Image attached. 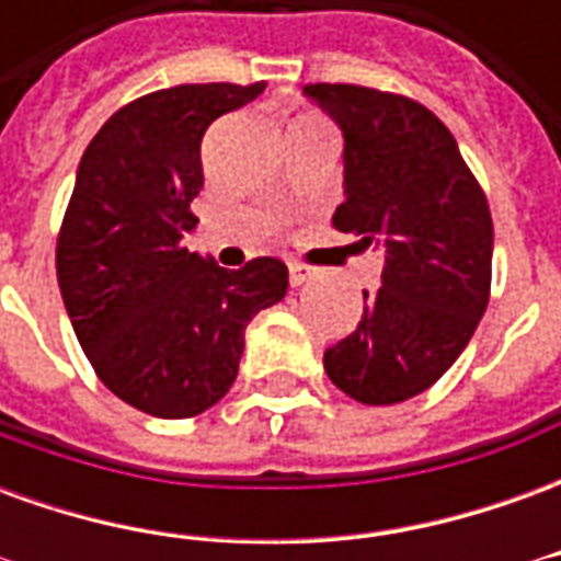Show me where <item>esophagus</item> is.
<instances>
[{
    "instance_id": "obj_1",
    "label": "esophagus",
    "mask_w": 561,
    "mask_h": 561,
    "mask_svg": "<svg viewBox=\"0 0 561 561\" xmlns=\"http://www.w3.org/2000/svg\"><path fill=\"white\" fill-rule=\"evenodd\" d=\"M288 279H291L294 288H300V285H306V282L312 279V273H309V267H304V264H291V267H288Z\"/></svg>"
}]
</instances>
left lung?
<instances>
[{
    "mask_svg": "<svg viewBox=\"0 0 561 561\" xmlns=\"http://www.w3.org/2000/svg\"><path fill=\"white\" fill-rule=\"evenodd\" d=\"M304 92L342 128L345 201L336 231L385 249L352 336L324 352L330 381L366 405L433 388L469 345L490 300L493 219L447 126L423 104L354 83Z\"/></svg>",
    "mask_w": 561,
    "mask_h": 561,
    "instance_id": "1",
    "label": "left lung"
}]
</instances>
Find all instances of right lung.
<instances>
[{
  "label": "right lung",
  "mask_w": 561,
  "mask_h": 561,
  "mask_svg": "<svg viewBox=\"0 0 561 561\" xmlns=\"http://www.w3.org/2000/svg\"><path fill=\"white\" fill-rule=\"evenodd\" d=\"M264 83H183L119 107L90 140L56 240L62 304L104 388L152 417H195L231 390L249 321L288 267L225 270L188 252L204 188L201 138Z\"/></svg>",
  "instance_id": "add662e5"
}]
</instances>
